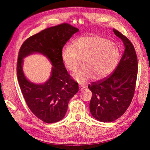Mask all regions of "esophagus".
<instances>
[{
    "instance_id": "esophagus-1",
    "label": "esophagus",
    "mask_w": 150,
    "mask_h": 150,
    "mask_svg": "<svg viewBox=\"0 0 150 150\" xmlns=\"http://www.w3.org/2000/svg\"><path fill=\"white\" fill-rule=\"evenodd\" d=\"M79 90H80V91H82L84 90V88H82V86H79Z\"/></svg>"
}]
</instances>
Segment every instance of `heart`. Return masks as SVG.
<instances>
[{
  "mask_svg": "<svg viewBox=\"0 0 150 150\" xmlns=\"http://www.w3.org/2000/svg\"><path fill=\"white\" fill-rule=\"evenodd\" d=\"M117 44L98 35H87L77 38L73 46L63 47L61 59L66 68L73 71L81 65L84 66L73 73V77L84 84L94 77L97 80L107 77L113 71L120 59Z\"/></svg>",
  "mask_w": 150,
  "mask_h": 150,
  "instance_id": "heart-1",
  "label": "heart"
}]
</instances>
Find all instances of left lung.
I'll use <instances>...</instances> for the list:
<instances>
[{
	"mask_svg": "<svg viewBox=\"0 0 150 150\" xmlns=\"http://www.w3.org/2000/svg\"><path fill=\"white\" fill-rule=\"evenodd\" d=\"M122 40L124 52L115 71L109 77L89 84L92 92L90 112L100 122H111L121 117L131 104L137 77L138 62L134 46L130 40L113 29Z\"/></svg>",
	"mask_w": 150,
	"mask_h": 150,
	"instance_id": "1",
	"label": "left lung"
}]
</instances>
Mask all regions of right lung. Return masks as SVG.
<instances>
[{
    "mask_svg": "<svg viewBox=\"0 0 150 150\" xmlns=\"http://www.w3.org/2000/svg\"><path fill=\"white\" fill-rule=\"evenodd\" d=\"M77 28L64 23L50 27L28 38L19 50L17 73L24 100L35 115L46 123L62 120L69 100L79 91V85L67 71L61 59L64 46ZM46 56L53 66L50 79L44 84L28 81L22 69L23 59L32 53Z\"/></svg>",
    "mask_w": 150,
    "mask_h": 150,
    "instance_id": "1",
    "label": "right lung"
}]
</instances>
